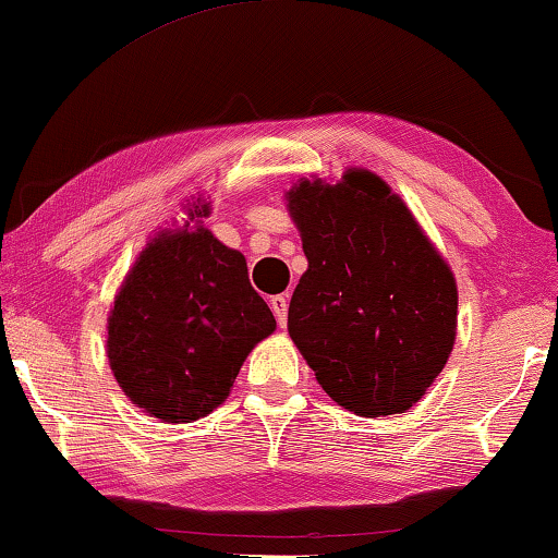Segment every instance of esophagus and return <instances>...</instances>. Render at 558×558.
Returning a JSON list of instances; mask_svg holds the SVG:
<instances>
[{"label":"esophagus","instance_id":"34e87169","mask_svg":"<svg viewBox=\"0 0 558 558\" xmlns=\"http://www.w3.org/2000/svg\"><path fill=\"white\" fill-rule=\"evenodd\" d=\"M288 295H272L270 298V307L272 313H276V320L280 327L288 325Z\"/></svg>","mask_w":558,"mask_h":558}]
</instances>
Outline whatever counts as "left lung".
<instances>
[{"instance_id":"left-lung-1","label":"left lung","mask_w":558,"mask_h":558,"mask_svg":"<svg viewBox=\"0 0 558 558\" xmlns=\"http://www.w3.org/2000/svg\"><path fill=\"white\" fill-rule=\"evenodd\" d=\"M288 201L307 258L290 338L344 410H410L452 352V270L375 173L350 171L338 185L300 181Z\"/></svg>"}]
</instances>
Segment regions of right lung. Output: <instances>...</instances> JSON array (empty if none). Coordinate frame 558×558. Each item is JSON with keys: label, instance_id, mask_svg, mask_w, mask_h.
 Returning a JSON list of instances; mask_svg holds the SVG:
<instances>
[{"label": "right lung", "instance_id": "right-lung-1", "mask_svg": "<svg viewBox=\"0 0 558 558\" xmlns=\"http://www.w3.org/2000/svg\"><path fill=\"white\" fill-rule=\"evenodd\" d=\"M208 214L203 203L193 216ZM272 330L241 253L206 228L161 233L113 303L109 362L131 402L163 422H191L226 400L247 352Z\"/></svg>", "mask_w": 558, "mask_h": 558}]
</instances>
